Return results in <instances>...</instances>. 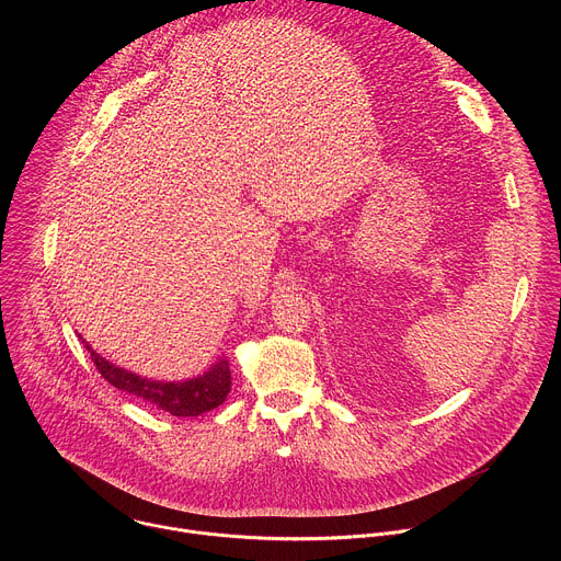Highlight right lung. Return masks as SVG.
<instances>
[{"instance_id":"add662e5","label":"right lung","mask_w":561,"mask_h":561,"mask_svg":"<svg viewBox=\"0 0 561 561\" xmlns=\"http://www.w3.org/2000/svg\"><path fill=\"white\" fill-rule=\"evenodd\" d=\"M91 353V359L95 362L100 375L115 388L126 390L150 407L167 411L175 417H197L206 411L217 409L224 404L226 394L230 392V368L226 359H219L208 373L202 377L188 379V381H152L144 379L135 373H128L124 368L113 366L104 357H100L91 346H87Z\"/></svg>"}]
</instances>
